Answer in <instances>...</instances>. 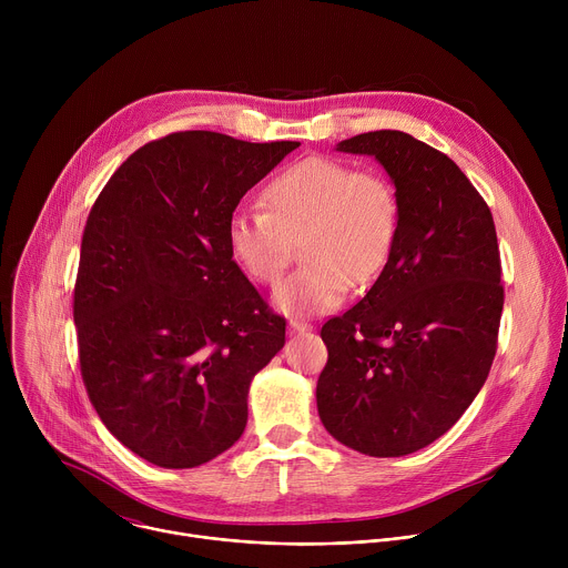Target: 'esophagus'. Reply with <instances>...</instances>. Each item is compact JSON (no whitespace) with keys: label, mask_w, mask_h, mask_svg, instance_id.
Returning <instances> with one entry per match:
<instances>
[{"label":"esophagus","mask_w":568,"mask_h":568,"mask_svg":"<svg viewBox=\"0 0 568 568\" xmlns=\"http://www.w3.org/2000/svg\"><path fill=\"white\" fill-rule=\"evenodd\" d=\"M310 331H312V326H310V323H305V321L292 318V321L287 323V333H290V335H305V333H310Z\"/></svg>","instance_id":"34e87169"}]
</instances>
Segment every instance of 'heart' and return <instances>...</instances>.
<instances>
[{"label": "heart", "mask_w": 568, "mask_h": 568, "mask_svg": "<svg viewBox=\"0 0 568 568\" xmlns=\"http://www.w3.org/2000/svg\"><path fill=\"white\" fill-rule=\"evenodd\" d=\"M265 213H235L226 247L240 272L274 285L301 240L307 263L285 278L272 303L287 316L326 314L344 303L351 285L368 287L390 261L399 202L393 184L373 171L331 156H305L263 189Z\"/></svg>", "instance_id": "1"}]
</instances>
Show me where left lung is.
Wrapping results in <instances>:
<instances>
[{"instance_id":"1","label":"left lung","mask_w":568,"mask_h":568,"mask_svg":"<svg viewBox=\"0 0 568 568\" xmlns=\"http://www.w3.org/2000/svg\"><path fill=\"white\" fill-rule=\"evenodd\" d=\"M386 171L399 202L390 261L366 296L321 328L323 427L377 458L454 427L488 379L504 310L495 220L454 161L399 130L337 143Z\"/></svg>"}]
</instances>
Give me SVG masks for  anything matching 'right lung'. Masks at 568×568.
Wrapping results in <instances>:
<instances>
[{
	"mask_svg": "<svg viewBox=\"0 0 568 568\" xmlns=\"http://www.w3.org/2000/svg\"><path fill=\"white\" fill-rule=\"evenodd\" d=\"M298 141L191 130L132 152L94 202L73 292L80 373L110 434L152 465L209 463L245 432L285 321L233 263L237 202Z\"/></svg>",
	"mask_w": 568,
	"mask_h": 568,
	"instance_id": "1",
	"label": "right lung"
}]
</instances>
